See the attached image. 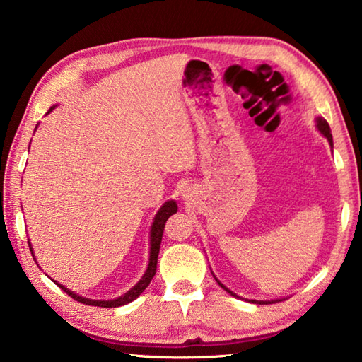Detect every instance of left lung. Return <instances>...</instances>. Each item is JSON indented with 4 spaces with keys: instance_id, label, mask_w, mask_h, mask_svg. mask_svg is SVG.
Listing matches in <instances>:
<instances>
[{
    "instance_id": "obj_1",
    "label": "left lung",
    "mask_w": 362,
    "mask_h": 362,
    "mask_svg": "<svg viewBox=\"0 0 362 362\" xmlns=\"http://www.w3.org/2000/svg\"><path fill=\"white\" fill-rule=\"evenodd\" d=\"M316 127H317V131H320L324 137L327 139V142H329V145L332 146L334 148V140H332V134H330V127H329V124H327V121L324 119V118H321V116H317L316 118ZM212 276L216 278V274L212 273ZM216 281L218 283V286L220 287H223V291H226L230 293V296H233V297H238L235 292L233 291H230L228 287H225L222 283H220V281L216 278ZM249 302H252V303H259V305H267V303H274V302H278V300H249Z\"/></svg>"
}]
</instances>
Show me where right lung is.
<instances>
[{"mask_svg":"<svg viewBox=\"0 0 362 362\" xmlns=\"http://www.w3.org/2000/svg\"><path fill=\"white\" fill-rule=\"evenodd\" d=\"M56 107H57V105H54V107L49 108L47 113H51L52 110L56 108ZM47 113H46V115H47ZM177 209H179V207H177L175 201H174V199H169V201H166V203H164V204L161 206V209H159V211L156 212V216H155V218H153V223H151V230H150V259H148V267H146L144 276L140 278L139 283H137L136 286H134V287H131V289L127 291L126 293H122V296L116 297V298H113V300H93V298H86V297L78 296V293H75V292L70 291V289H66V287H65L64 284L57 283V281H54V283H56V284L60 287V289L69 293V296H70L71 298H75V300H78V302L86 303V305L102 306V308H118V306L131 303L132 300H136V298L140 296V293H142V292L146 289V287H148L150 281L153 279V276H155L156 265H158L159 246H161V240H163L164 225H166L168 218H169L170 216H173V214L177 212ZM28 246H30V250H32V255L35 257L32 243H30V240H28ZM35 262H36V259H35Z\"/></svg>","mask_w":362,"mask_h":362,"instance_id":"1","label":"right lung"}]
</instances>
